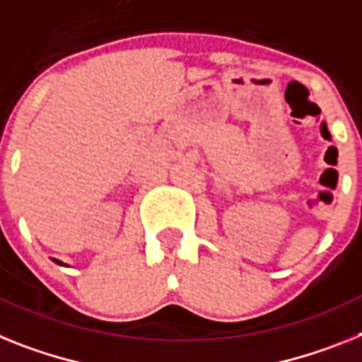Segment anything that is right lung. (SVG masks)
<instances>
[{
	"label": "right lung",
	"instance_id": "obj_1",
	"mask_svg": "<svg viewBox=\"0 0 362 362\" xmlns=\"http://www.w3.org/2000/svg\"><path fill=\"white\" fill-rule=\"evenodd\" d=\"M53 261H54V263H59V265H64L62 261H59V259H53Z\"/></svg>",
	"mask_w": 362,
	"mask_h": 362
}]
</instances>
